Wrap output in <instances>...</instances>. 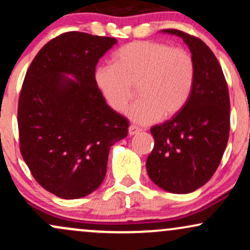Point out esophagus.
<instances>
[{
	"label": "esophagus",
	"mask_w": 250,
	"mask_h": 250,
	"mask_svg": "<svg viewBox=\"0 0 250 250\" xmlns=\"http://www.w3.org/2000/svg\"><path fill=\"white\" fill-rule=\"evenodd\" d=\"M128 131H129V135H136V134H139L140 131H141V129H140L139 127H136V125H129V128H128Z\"/></svg>",
	"instance_id": "obj_1"
}]
</instances>
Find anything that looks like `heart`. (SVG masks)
<instances>
[{
	"instance_id": "heart-1",
	"label": "heart",
	"mask_w": 250,
	"mask_h": 250,
	"mask_svg": "<svg viewBox=\"0 0 250 250\" xmlns=\"http://www.w3.org/2000/svg\"><path fill=\"white\" fill-rule=\"evenodd\" d=\"M96 87L113 110L121 113L139 83L140 99L127 110L137 125L156 122L177 114L194 87L195 63L182 48L159 41H135L115 53L114 63L101 64L94 74Z\"/></svg>"
}]
</instances>
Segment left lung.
Segmentation results:
<instances>
[{
    "label": "left lung",
    "instance_id": "8db88e82",
    "mask_svg": "<svg viewBox=\"0 0 250 250\" xmlns=\"http://www.w3.org/2000/svg\"><path fill=\"white\" fill-rule=\"evenodd\" d=\"M162 33L180 36L188 45L195 81L179 113L150 128L155 145L146 166L160 188L187 194L210 180L225 153L230 129L229 91L222 68L205 42L177 29Z\"/></svg>",
    "mask_w": 250,
    "mask_h": 250
}]
</instances>
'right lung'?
<instances>
[{"instance_id":"right-lung-1","label":"right lung","mask_w":250,"mask_h":250,"mask_svg":"<svg viewBox=\"0 0 250 250\" xmlns=\"http://www.w3.org/2000/svg\"><path fill=\"white\" fill-rule=\"evenodd\" d=\"M116 42L68 31L43 45L25 74L17 109L20 150L40 186L61 199L96 190L110 147L128 134L129 121L105 103L94 80L97 62Z\"/></svg>"}]
</instances>
